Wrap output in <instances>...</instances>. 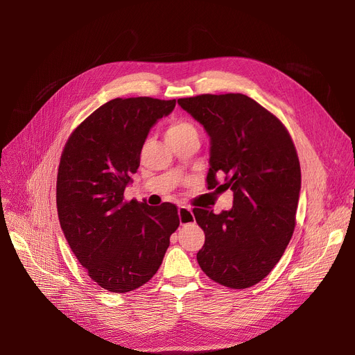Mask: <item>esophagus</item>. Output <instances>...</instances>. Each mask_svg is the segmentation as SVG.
<instances>
[{"mask_svg":"<svg viewBox=\"0 0 355 355\" xmlns=\"http://www.w3.org/2000/svg\"><path fill=\"white\" fill-rule=\"evenodd\" d=\"M178 216H180V223L182 225L194 223V214H193V209L190 207L180 205L178 207Z\"/></svg>","mask_w":355,"mask_h":355,"instance_id":"34e87169","label":"esophagus"}]
</instances>
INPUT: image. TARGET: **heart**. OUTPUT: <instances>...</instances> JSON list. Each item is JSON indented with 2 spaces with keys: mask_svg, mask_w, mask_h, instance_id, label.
<instances>
[{
  "mask_svg": "<svg viewBox=\"0 0 355 355\" xmlns=\"http://www.w3.org/2000/svg\"><path fill=\"white\" fill-rule=\"evenodd\" d=\"M165 137H167L170 143H175V141L198 137V132L191 121L184 120V118H175V120L168 124L167 131H165Z\"/></svg>",
  "mask_w": 355,
  "mask_h": 355,
  "instance_id": "obj_1",
  "label": "heart"
}]
</instances>
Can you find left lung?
<instances>
[{
    "mask_svg": "<svg viewBox=\"0 0 355 355\" xmlns=\"http://www.w3.org/2000/svg\"><path fill=\"white\" fill-rule=\"evenodd\" d=\"M178 104L211 138L208 190L234 193L230 211L193 209L205 234L198 264L224 287H252L279 261L295 228L301 168L293 138L272 112L244 94H201ZM218 176L225 180L220 187Z\"/></svg>",
    "mask_w": 355,
    "mask_h": 355,
    "instance_id": "8db88e82",
    "label": "left lung"
}]
</instances>
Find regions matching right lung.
<instances>
[{
  "mask_svg": "<svg viewBox=\"0 0 355 355\" xmlns=\"http://www.w3.org/2000/svg\"><path fill=\"white\" fill-rule=\"evenodd\" d=\"M175 100L114 98L71 132L57 175V211L65 239L89 278L111 293L144 286L158 271L180 225L171 202L127 201L150 128Z\"/></svg>",
  "mask_w": 355,
  "mask_h": 355,
  "instance_id": "1",
  "label": "right lung"
}]
</instances>
